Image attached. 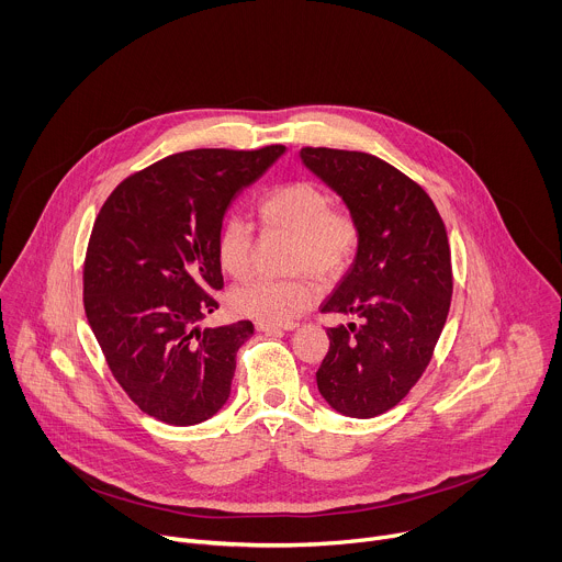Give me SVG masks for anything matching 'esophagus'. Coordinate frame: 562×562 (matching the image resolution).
<instances>
[{
  "mask_svg": "<svg viewBox=\"0 0 562 562\" xmlns=\"http://www.w3.org/2000/svg\"><path fill=\"white\" fill-rule=\"evenodd\" d=\"M297 325L286 323V325H271V323H256V329L262 334H280V331H293Z\"/></svg>",
  "mask_w": 562,
  "mask_h": 562,
  "instance_id": "esophagus-1",
  "label": "esophagus"
}]
</instances>
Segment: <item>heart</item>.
I'll return each mask as SVG.
<instances>
[{"mask_svg":"<svg viewBox=\"0 0 562 562\" xmlns=\"http://www.w3.org/2000/svg\"><path fill=\"white\" fill-rule=\"evenodd\" d=\"M260 217L267 228L293 235V267H308L317 276H338L351 260L358 245V224L345 209H334L329 195L313 182H289L269 191L260 202ZM220 269L231 278H243L251 269L254 235L251 224L228 215L215 237ZM317 300V286L308 278L271 280L256 278L228 291L233 313L258 323L286 325Z\"/></svg>","mask_w":562,"mask_h":562,"instance_id":"b5f03b06","label":"heart"}]
</instances>
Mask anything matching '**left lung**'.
Instances as JSON below:
<instances>
[{
  "label": "left lung",
  "mask_w": 562,
  "mask_h": 562,
  "mask_svg": "<svg viewBox=\"0 0 562 562\" xmlns=\"http://www.w3.org/2000/svg\"><path fill=\"white\" fill-rule=\"evenodd\" d=\"M300 162L342 198L358 224L353 265L319 306L358 323L327 329L317 391L342 416L373 418L412 391L447 323V231L431 198L375 155L306 146Z\"/></svg>",
  "instance_id": "1"
}]
</instances>
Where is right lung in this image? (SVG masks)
Returning <instances> with one entry per match:
<instances>
[{"label":"right lung","mask_w":562,"mask_h":562,"mask_svg":"<svg viewBox=\"0 0 562 562\" xmlns=\"http://www.w3.org/2000/svg\"><path fill=\"white\" fill-rule=\"evenodd\" d=\"M286 148H195L126 178L104 202L85 262V311L126 395L150 418L191 427L231 395L249 319L200 329L224 286L215 237L226 209Z\"/></svg>","instance_id":"right-lung-1"}]
</instances>
